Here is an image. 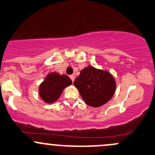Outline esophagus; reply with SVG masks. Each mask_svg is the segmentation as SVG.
Returning <instances> with one entry per match:
<instances>
[{
  "mask_svg": "<svg viewBox=\"0 0 155 155\" xmlns=\"http://www.w3.org/2000/svg\"><path fill=\"white\" fill-rule=\"evenodd\" d=\"M70 78H71V79L72 80V82H73L75 79V76L74 75H71V76H70Z\"/></svg>",
  "mask_w": 155,
  "mask_h": 155,
  "instance_id": "34e87169",
  "label": "esophagus"
}]
</instances>
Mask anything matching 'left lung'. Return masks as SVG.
<instances>
[{
	"label": "left lung",
	"mask_w": 155,
	"mask_h": 155,
	"mask_svg": "<svg viewBox=\"0 0 155 155\" xmlns=\"http://www.w3.org/2000/svg\"><path fill=\"white\" fill-rule=\"evenodd\" d=\"M74 85L86 104L98 107L107 103L116 91L114 77L107 70L98 69L88 65L80 71Z\"/></svg>",
	"instance_id": "1"
}]
</instances>
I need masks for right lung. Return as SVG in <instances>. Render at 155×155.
Masks as SVG:
<instances>
[{
	"label": "right lung",
	"mask_w": 155,
	"mask_h": 155,
	"mask_svg": "<svg viewBox=\"0 0 155 155\" xmlns=\"http://www.w3.org/2000/svg\"><path fill=\"white\" fill-rule=\"evenodd\" d=\"M71 84L72 80L67 75L51 72L39 85V96L46 103H53L59 99L65 87Z\"/></svg>",
	"instance_id": "1"
}]
</instances>
